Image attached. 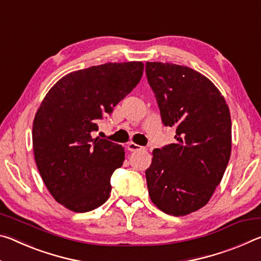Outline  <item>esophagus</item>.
<instances>
[{
	"label": "esophagus",
	"mask_w": 261,
	"mask_h": 261,
	"mask_svg": "<svg viewBox=\"0 0 261 261\" xmlns=\"http://www.w3.org/2000/svg\"><path fill=\"white\" fill-rule=\"evenodd\" d=\"M127 149H129L130 152H138V151H143V149H145V147L140 146V145H137L135 143H129L127 144Z\"/></svg>",
	"instance_id": "1"
}]
</instances>
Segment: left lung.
<instances>
[{
	"label": "left lung",
	"mask_w": 261,
	"mask_h": 261,
	"mask_svg": "<svg viewBox=\"0 0 261 261\" xmlns=\"http://www.w3.org/2000/svg\"><path fill=\"white\" fill-rule=\"evenodd\" d=\"M161 120L176 141L153 151L146 169L151 200L174 216L204 207L220 184L231 153L230 112L204 74L173 63L146 62Z\"/></svg>",
	"instance_id": "1"
}]
</instances>
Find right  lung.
I'll list each match as a JSON object with an SVG mask.
<instances>
[{"label":"right lung","instance_id":"obj_1","mask_svg":"<svg viewBox=\"0 0 261 261\" xmlns=\"http://www.w3.org/2000/svg\"><path fill=\"white\" fill-rule=\"evenodd\" d=\"M141 62L105 63L62 77L35 114L34 159L54 199L76 213L109 198L110 177L124 161V147L99 137L98 122L140 82Z\"/></svg>","mask_w":261,"mask_h":261}]
</instances>
